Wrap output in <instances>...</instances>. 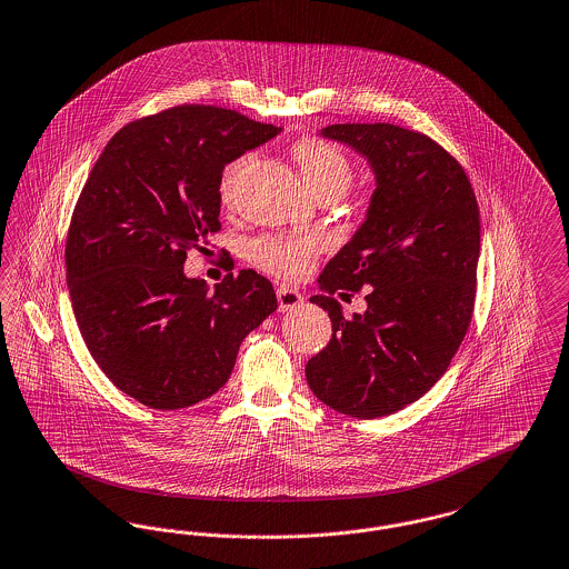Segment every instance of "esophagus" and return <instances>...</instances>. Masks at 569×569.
<instances>
[{"label": "esophagus", "instance_id": "obj_1", "mask_svg": "<svg viewBox=\"0 0 569 569\" xmlns=\"http://www.w3.org/2000/svg\"><path fill=\"white\" fill-rule=\"evenodd\" d=\"M277 301H279V311H292L297 307H301V292L288 288V286H279L277 288Z\"/></svg>", "mask_w": 569, "mask_h": 569}]
</instances>
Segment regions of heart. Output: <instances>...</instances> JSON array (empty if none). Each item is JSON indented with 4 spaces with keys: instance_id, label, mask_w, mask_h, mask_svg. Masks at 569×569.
<instances>
[{
    "instance_id": "1",
    "label": "heart",
    "mask_w": 569,
    "mask_h": 569,
    "mask_svg": "<svg viewBox=\"0 0 569 569\" xmlns=\"http://www.w3.org/2000/svg\"><path fill=\"white\" fill-rule=\"evenodd\" d=\"M295 159L301 168L305 184L313 191V196L322 191L343 193L352 182V166L348 157L327 141L320 139H302L295 146ZM251 161V154L236 159L223 171L221 189L223 196L230 198L236 184ZM325 242L318 236H260L247 244V258L270 274L281 279H299L322 253Z\"/></svg>"
}]
</instances>
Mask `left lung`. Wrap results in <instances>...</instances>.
<instances>
[{"label": "left lung", "mask_w": 569, "mask_h": 569, "mask_svg": "<svg viewBox=\"0 0 569 569\" xmlns=\"http://www.w3.org/2000/svg\"><path fill=\"white\" fill-rule=\"evenodd\" d=\"M320 137L368 161L376 189L359 230L311 297L333 337L305 366L313 396L357 419L423 398L468 331L479 260V208L465 169L428 134L396 124H331ZM371 287L366 315L342 316L335 291Z\"/></svg>", "instance_id": "8db88e82"}]
</instances>
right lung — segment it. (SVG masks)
I'll return each instance as SVG.
<instances>
[{
    "mask_svg": "<svg viewBox=\"0 0 569 569\" xmlns=\"http://www.w3.org/2000/svg\"><path fill=\"white\" fill-rule=\"evenodd\" d=\"M279 133L182 104L118 131L90 171L68 230L70 302L102 373L148 408L214 396L242 339L277 309L272 283L251 268L208 288L182 267L221 228L226 166Z\"/></svg>",
    "mask_w": 569,
    "mask_h": 569,
    "instance_id": "add662e5",
    "label": "right lung"
}]
</instances>
